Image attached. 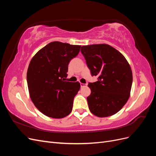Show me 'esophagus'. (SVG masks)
<instances>
[{"label": "esophagus", "instance_id": "34e87169", "mask_svg": "<svg viewBox=\"0 0 156 156\" xmlns=\"http://www.w3.org/2000/svg\"><path fill=\"white\" fill-rule=\"evenodd\" d=\"M80 85H81V87H87V84H84V83H81L80 84Z\"/></svg>", "mask_w": 156, "mask_h": 156}]
</instances>
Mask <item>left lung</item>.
Here are the masks:
<instances>
[{"label":"left lung","instance_id":"obj_1","mask_svg":"<svg viewBox=\"0 0 156 156\" xmlns=\"http://www.w3.org/2000/svg\"><path fill=\"white\" fill-rule=\"evenodd\" d=\"M81 52L92 76L98 77L88 85L91 90L87 97L90 111L99 117L116 114L129 98L133 81L129 64L119 51L107 44L82 46Z\"/></svg>","mask_w":156,"mask_h":156}]
</instances>
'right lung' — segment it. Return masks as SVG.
Here are the masks:
<instances>
[{
  "label": "right lung",
  "instance_id": "add662e5",
  "mask_svg": "<svg viewBox=\"0 0 156 156\" xmlns=\"http://www.w3.org/2000/svg\"><path fill=\"white\" fill-rule=\"evenodd\" d=\"M81 45L51 42L30 61L27 79L31 100L44 115L54 119L68 116L72 111L79 82L65 81L68 64L80 51Z\"/></svg>",
  "mask_w": 156,
  "mask_h": 156
}]
</instances>
